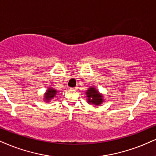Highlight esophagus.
Listing matches in <instances>:
<instances>
[{"label":"esophagus","instance_id":"obj_1","mask_svg":"<svg viewBox=\"0 0 156 156\" xmlns=\"http://www.w3.org/2000/svg\"><path fill=\"white\" fill-rule=\"evenodd\" d=\"M78 87L76 86V87H74V88H71V89H72V90H77V89H78Z\"/></svg>","mask_w":156,"mask_h":156}]
</instances>
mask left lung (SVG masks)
<instances>
[{
	"mask_svg": "<svg viewBox=\"0 0 156 156\" xmlns=\"http://www.w3.org/2000/svg\"><path fill=\"white\" fill-rule=\"evenodd\" d=\"M86 95L88 97V102L93 105H99L103 102L102 96L98 92V91L94 87H91L86 91Z\"/></svg>",
	"mask_w": 156,
	"mask_h": 156,
	"instance_id": "left-lung-1",
	"label": "left lung"
}]
</instances>
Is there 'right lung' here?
I'll return each mask as SVG.
<instances>
[{"instance_id": "right-lung-1", "label": "right lung", "mask_w": 156, "mask_h": 156, "mask_svg": "<svg viewBox=\"0 0 156 156\" xmlns=\"http://www.w3.org/2000/svg\"><path fill=\"white\" fill-rule=\"evenodd\" d=\"M57 90L54 89H49L47 90V91H46V93L45 94V99H46L47 102L48 101L51 100L52 98H54V97L56 96V94H57Z\"/></svg>"}]
</instances>
